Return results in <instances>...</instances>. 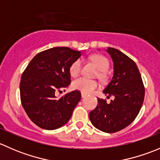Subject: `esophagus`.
<instances>
[{"label":"esophagus","mask_w":160,"mask_h":160,"mask_svg":"<svg viewBox=\"0 0 160 160\" xmlns=\"http://www.w3.org/2000/svg\"><path fill=\"white\" fill-rule=\"evenodd\" d=\"M87 96L86 93H81V97L82 98H85V97Z\"/></svg>","instance_id":"1"}]
</instances>
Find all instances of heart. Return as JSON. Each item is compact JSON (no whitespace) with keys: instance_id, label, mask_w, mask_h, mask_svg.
<instances>
[{"instance_id":"obj_1","label":"heart","mask_w":160,"mask_h":160,"mask_svg":"<svg viewBox=\"0 0 160 160\" xmlns=\"http://www.w3.org/2000/svg\"><path fill=\"white\" fill-rule=\"evenodd\" d=\"M90 59L93 63L97 66L99 70L98 73V78L101 80H104L107 77L106 71L109 68L108 59L104 56L101 55H93L90 56ZM82 61L80 59H77L70 67V73L72 77H76L80 74L81 71ZM98 83L94 80L85 78V77H80L77 80H73L72 83V88L74 90H79L83 93H90L93 92L96 88H98Z\"/></svg>"}]
</instances>
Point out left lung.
Returning <instances> with one entry per match:
<instances>
[{"label":"left lung","mask_w":160,"mask_h":160,"mask_svg":"<svg viewBox=\"0 0 160 160\" xmlns=\"http://www.w3.org/2000/svg\"><path fill=\"white\" fill-rule=\"evenodd\" d=\"M107 52L114 63V75L103 90L107 98L114 99L108 104L98 98V106L89 114L92 125L107 133L126 128L135 119L142 106L145 88L135 62L118 49L108 47Z\"/></svg>","instance_id":"obj_1"}]
</instances>
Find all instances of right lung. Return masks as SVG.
<instances>
[{
  "instance_id": "obj_1",
  "label": "right lung",
  "mask_w": 160,
  "mask_h": 160,
  "mask_svg": "<svg viewBox=\"0 0 160 160\" xmlns=\"http://www.w3.org/2000/svg\"><path fill=\"white\" fill-rule=\"evenodd\" d=\"M80 51L54 47L38 53L22 75L20 96L28 118L41 128L54 130L65 125L81 99L79 90L60 98L57 92L70 84V67Z\"/></svg>"
}]
</instances>
